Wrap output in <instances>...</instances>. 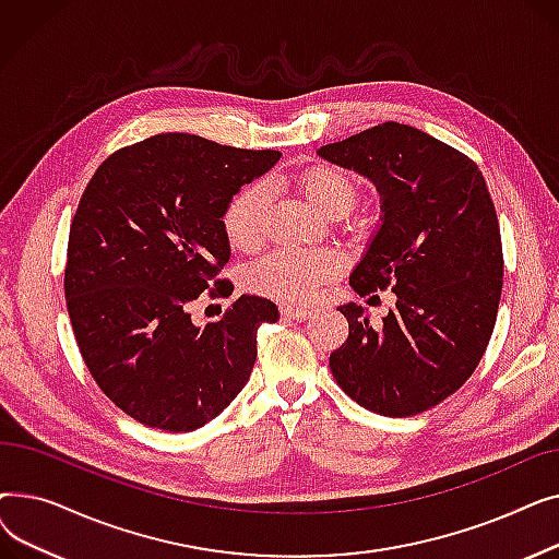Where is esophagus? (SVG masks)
I'll return each instance as SVG.
<instances>
[{"label": "esophagus", "instance_id": "obj_1", "mask_svg": "<svg viewBox=\"0 0 559 559\" xmlns=\"http://www.w3.org/2000/svg\"><path fill=\"white\" fill-rule=\"evenodd\" d=\"M281 314H283V317H289V319H310V317H312V310H310V308H297V306L283 304V306H281Z\"/></svg>", "mask_w": 559, "mask_h": 559}]
</instances>
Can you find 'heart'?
<instances>
[{
	"instance_id": "heart-1",
	"label": "heart",
	"mask_w": 559,
	"mask_h": 559,
	"mask_svg": "<svg viewBox=\"0 0 559 559\" xmlns=\"http://www.w3.org/2000/svg\"><path fill=\"white\" fill-rule=\"evenodd\" d=\"M310 201L319 211L348 213L358 201V183L346 169L333 165H312L299 174ZM270 209V186L253 181L233 194L224 211V230L233 247L255 249L264 238V222ZM340 272V262L329 251L276 249L247 270V285L258 295L283 301H308L319 285Z\"/></svg>"
}]
</instances>
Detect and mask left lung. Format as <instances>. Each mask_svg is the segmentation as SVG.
Here are the masks:
<instances>
[{"label":"left lung","mask_w":559,"mask_h":559,"mask_svg":"<svg viewBox=\"0 0 559 559\" xmlns=\"http://www.w3.org/2000/svg\"><path fill=\"white\" fill-rule=\"evenodd\" d=\"M376 186L383 224L348 283L396 306L373 329L344 304L337 385L383 417H413L455 394L489 344L503 289L501 228L478 165L447 142L385 122L317 152Z\"/></svg>","instance_id":"left-lung-1"}]
</instances>
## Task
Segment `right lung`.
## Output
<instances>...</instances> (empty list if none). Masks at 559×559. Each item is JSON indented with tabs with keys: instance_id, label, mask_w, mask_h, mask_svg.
I'll return each mask as SVG.
<instances>
[{
	"instance_id": "obj_1",
	"label": "right lung",
	"mask_w": 559,
	"mask_h": 559,
	"mask_svg": "<svg viewBox=\"0 0 559 559\" xmlns=\"http://www.w3.org/2000/svg\"><path fill=\"white\" fill-rule=\"evenodd\" d=\"M278 152L160 133L110 154L70 226L66 299L99 390L135 421L190 432L242 392L258 329L278 321L270 299L242 295L203 329L199 295L226 297L224 211Z\"/></svg>"
}]
</instances>
